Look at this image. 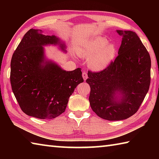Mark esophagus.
<instances>
[{
	"label": "esophagus",
	"instance_id": "34e87169",
	"mask_svg": "<svg viewBox=\"0 0 159 159\" xmlns=\"http://www.w3.org/2000/svg\"><path fill=\"white\" fill-rule=\"evenodd\" d=\"M82 76L83 78V79H84L85 80L88 79V74L87 72L86 71H83L82 72Z\"/></svg>",
	"mask_w": 159,
	"mask_h": 159
}]
</instances>
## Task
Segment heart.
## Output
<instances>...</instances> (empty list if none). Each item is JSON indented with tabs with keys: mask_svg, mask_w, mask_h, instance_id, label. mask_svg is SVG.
I'll use <instances>...</instances> for the list:
<instances>
[{
	"mask_svg": "<svg viewBox=\"0 0 159 159\" xmlns=\"http://www.w3.org/2000/svg\"><path fill=\"white\" fill-rule=\"evenodd\" d=\"M103 38L91 41L86 45L79 48V54L82 57H90L88 65L91 69L101 70L105 68L114 58L116 48Z\"/></svg>",
	"mask_w": 159,
	"mask_h": 159,
	"instance_id": "heart-1",
	"label": "heart"
}]
</instances>
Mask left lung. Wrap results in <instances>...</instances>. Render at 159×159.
<instances>
[{"mask_svg":"<svg viewBox=\"0 0 159 159\" xmlns=\"http://www.w3.org/2000/svg\"><path fill=\"white\" fill-rule=\"evenodd\" d=\"M123 36L118 56L105 69L88 71L91 108L103 119L120 120L138 111L151 83V58L138 35L131 31H117ZM120 92V102L113 101Z\"/></svg>","mask_w":159,"mask_h":159,"instance_id":"left-lung-1","label":"left lung"}]
</instances>
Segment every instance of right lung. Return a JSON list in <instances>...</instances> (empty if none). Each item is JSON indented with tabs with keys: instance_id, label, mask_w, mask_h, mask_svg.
Returning <instances> with one entry per match:
<instances>
[{
	"instance_id": "1",
	"label": "right lung",
	"mask_w": 159,
	"mask_h": 159,
	"mask_svg": "<svg viewBox=\"0 0 159 159\" xmlns=\"http://www.w3.org/2000/svg\"><path fill=\"white\" fill-rule=\"evenodd\" d=\"M55 36H45L31 29L13 53L10 63V83L21 109L40 119H52L65 111L69 97L83 82L81 69L66 71L56 64L43 62V47L57 44ZM61 49H64L61 44Z\"/></svg>"
}]
</instances>
